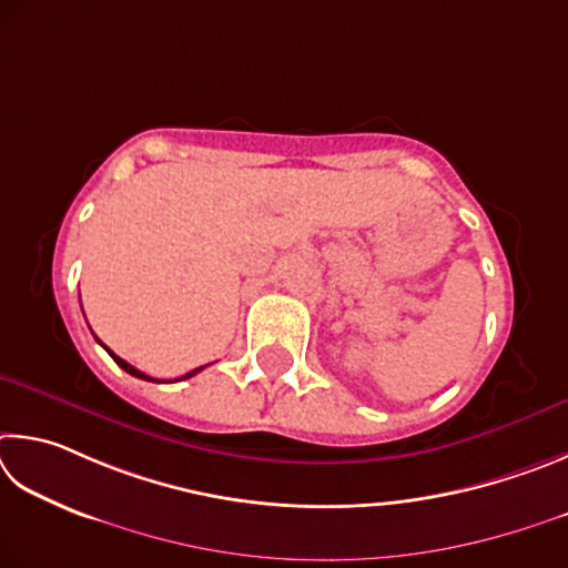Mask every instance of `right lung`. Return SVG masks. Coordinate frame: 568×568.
<instances>
[{"label":"right lung","instance_id":"obj_1","mask_svg":"<svg viewBox=\"0 0 568 568\" xmlns=\"http://www.w3.org/2000/svg\"><path fill=\"white\" fill-rule=\"evenodd\" d=\"M104 349H106V346H104ZM109 352V349H106ZM109 356H112V359L119 364V366H122V369L126 372V374H132V376H136V379H144V382H154L152 379V376H146V374H142V372H139V369H134V366L132 364H126L124 359H119V356L114 354V352H109ZM204 369V366H199V369H194V372H189V374H184L182 376V379H189V376H194V374H199V372H202ZM174 382H179V379H174Z\"/></svg>","mask_w":568,"mask_h":568}]
</instances>
